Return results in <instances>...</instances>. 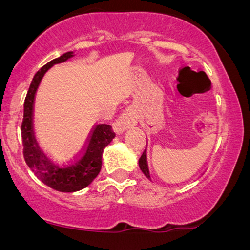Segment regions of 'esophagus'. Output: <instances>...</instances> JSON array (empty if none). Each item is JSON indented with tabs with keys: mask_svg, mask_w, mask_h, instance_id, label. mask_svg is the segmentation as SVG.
Here are the masks:
<instances>
[{
	"mask_svg": "<svg viewBox=\"0 0 250 250\" xmlns=\"http://www.w3.org/2000/svg\"><path fill=\"white\" fill-rule=\"evenodd\" d=\"M137 123V116L135 110L131 107H127L122 111L119 119L114 122V130L117 134H122L127 129L134 127Z\"/></svg>",
	"mask_w": 250,
	"mask_h": 250,
	"instance_id": "1",
	"label": "esophagus"
}]
</instances>
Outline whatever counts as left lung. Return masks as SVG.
<instances>
[{
    "mask_svg": "<svg viewBox=\"0 0 250 250\" xmlns=\"http://www.w3.org/2000/svg\"><path fill=\"white\" fill-rule=\"evenodd\" d=\"M139 166H140V168H141L142 173L145 174L148 179H150V175H149V169H148V163H147V148L145 149L142 156L140 157Z\"/></svg>",
    "mask_w": 250,
    "mask_h": 250,
    "instance_id": "1",
    "label": "left lung"
}]
</instances>
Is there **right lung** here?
<instances>
[{
    "label": "right lung",
    "instance_id": "obj_1",
    "mask_svg": "<svg viewBox=\"0 0 250 250\" xmlns=\"http://www.w3.org/2000/svg\"><path fill=\"white\" fill-rule=\"evenodd\" d=\"M73 56V53L63 54L53 61L43 65L34 76L33 81L24 100L23 121L21 125L22 141H23V156L25 163L33 173L48 187L57 191L81 190L90 185L91 181L99 175L102 166V151L105 146L115 137L111 125L107 123H97L93 128L83 150L67 166L59 167L51 163L43 155L37 146L33 130V113L35 94L43 75L53 64L67 61Z\"/></svg>",
    "mask_w": 250,
    "mask_h": 250
}]
</instances>
